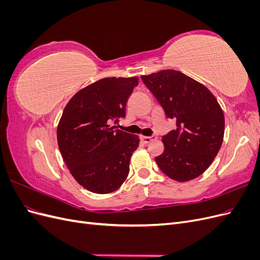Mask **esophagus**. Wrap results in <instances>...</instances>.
<instances>
[{"mask_svg":"<svg viewBox=\"0 0 260 260\" xmlns=\"http://www.w3.org/2000/svg\"><path fill=\"white\" fill-rule=\"evenodd\" d=\"M154 140H156V137H141V141L144 142L145 144L151 143L152 141H154Z\"/></svg>","mask_w":260,"mask_h":260,"instance_id":"esophagus-1","label":"esophagus"}]
</instances>
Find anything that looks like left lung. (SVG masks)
Listing matches in <instances>:
<instances>
[{
  "label": "left lung",
  "instance_id": "8db88e82",
  "mask_svg": "<svg viewBox=\"0 0 260 260\" xmlns=\"http://www.w3.org/2000/svg\"><path fill=\"white\" fill-rule=\"evenodd\" d=\"M177 129L162 137L165 151L155 160L165 175L179 182L201 176L221 147L224 116L217 99L205 85L177 70L142 76Z\"/></svg>",
  "mask_w": 260,
  "mask_h": 260
}]
</instances>
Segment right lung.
Listing matches in <instances>:
<instances>
[{
    "instance_id": "right-lung-1",
    "label": "right lung",
    "mask_w": 260,
    "mask_h": 260,
    "mask_svg": "<svg viewBox=\"0 0 260 260\" xmlns=\"http://www.w3.org/2000/svg\"><path fill=\"white\" fill-rule=\"evenodd\" d=\"M138 77L104 78L70 99L57 125V143L75 180L96 194L116 191L129 174L138 136L116 130Z\"/></svg>"
}]
</instances>
